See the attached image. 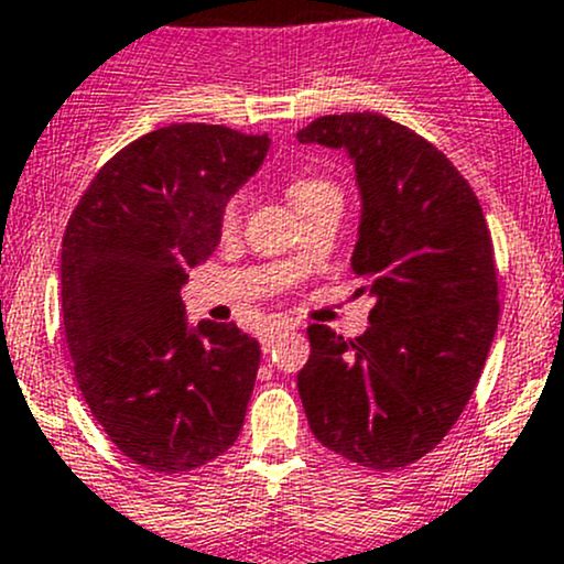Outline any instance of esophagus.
<instances>
[{"label":"esophagus","mask_w":564,"mask_h":564,"mask_svg":"<svg viewBox=\"0 0 564 564\" xmlns=\"http://www.w3.org/2000/svg\"><path fill=\"white\" fill-rule=\"evenodd\" d=\"M283 332H286V327H278V324H272V327L264 329V335H262V351L264 354H270L272 348H275L278 337H281Z\"/></svg>","instance_id":"34e87169"}]
</instances>
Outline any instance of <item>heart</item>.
<instances>
[{
  "mask_svg": "<svg viewBox=\"0 0 564 564\" xmlns=\"http://www.w3.org/2000/svg\"><path fill=\"white\" fill-rule=\"evenodd\" d=\"M289 199L292 205L297 207V213L302 216L305 210L316 207L318 203H327V199H340V192L332 186L329 181L324 177H313V175H300L289 183ZM242 210H246V194H235L229 197V203L224 205L221 210V232L232 235L242 221Z\"/></svg>",
  "mask_w": 564,
  "mask_h": 564,
  "instance_id": "1",
  "label": "heart"
}]
</instances>
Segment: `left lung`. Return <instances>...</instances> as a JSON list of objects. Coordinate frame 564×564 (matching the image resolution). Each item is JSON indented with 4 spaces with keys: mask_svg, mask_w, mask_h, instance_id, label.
I'll return each mask as SVG.
<instances>
[{
    "mask_svg": "<svg viewBox=\"0 0 564 564\" xmlns=\"http://www.w3.org/2000/svg\"><path fill=\"white\" fill-rule=\"evenodd\" d=\"M297 140L354 159L361 224L351 270L365 281L359 294L376 300L354 340L307 327L302 408L329 452L400 470L448 435L489 357L500 318L489 227L446 153L387 116H322Z\"/></svg>",
    "mask_w": 564,
    "mask_h": 564,
    "instance_id": "obj_1",
    "label": "left lung"
}]
</instances>
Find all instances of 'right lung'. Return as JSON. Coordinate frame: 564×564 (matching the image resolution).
<instances>
[{"label":"right lung","mask_w":564,"mask_h":564,"mask_svg":"<svg viewBox=\"0 0 564 564\" xmlns=\"http://www.w3.org/2000/svg\"><path fill=\"white\" fill-rule=\"evenodd\" d=\"M267 148V134L170 123L105 162L69 216L62 316L75 381L118 452L153 473L203 467L242 430L259 343L237 324L188 329L181 289Z\"/></svg>","instance_id":"right-lung-1"}]
</instances>
